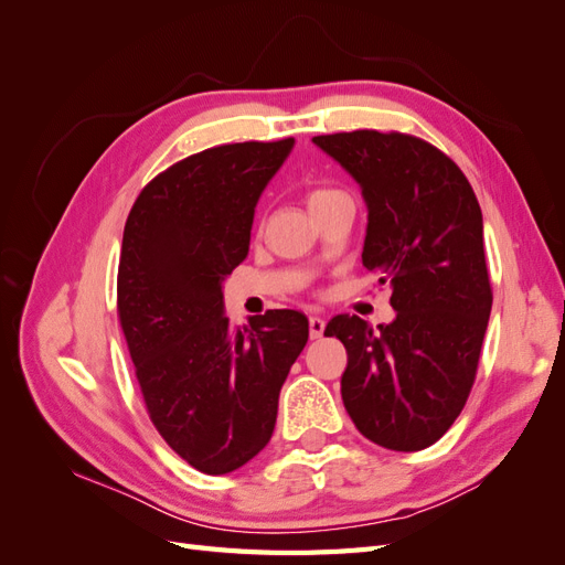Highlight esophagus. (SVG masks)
<instances>
[{
    "mask_svg": "<svg viewBox=\"0 0 565 565\" xmlns=\"http://www.w3.org/2000/svg\"><path fill=\"white\" fill-rule=\"evenodd\" d=\"M324 332V320L320 316H311L309 318V334L311 339H320Z\"/></svg>",
    "mask_w": 565,
    "mask_h": 565,
    "instance_id": "esophagus-1",
    "label": "esophagus"
}]
</instances>
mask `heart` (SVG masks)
Listing matches in <instances>:
<instances>
[{
	"instance_id": "obj_1",
	"label": "heart",
	"mask_w": 565,
	"mask_h": 565,
	"mask_svg": "<svg viewBox=\"0 0 565 565\" xmlns=\"http://www.w3.org/2000/svg\"><path fill=\"white\" fill-rule=\"evenodd\" d=\"M337 198H349V195L341 193V191H332V188H318V191H313V193L309 195V207L316 210V207H320V204L332 202V200H337Z\"/></svg>"
}]
</instances>
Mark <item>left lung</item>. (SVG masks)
<instances>
[{
  "label": "left lung",
  "mask_w": 565,
  "mask_h": 565,
  "mask_svg": "<svg viewBox=\"0 0 565 565\" xmlns=\"http://www.w3.org/2000/svg\"><path fill=\"white\" fill-rule=\"evenodd\" d=\"M313 143L361 185L363 266L391 287L388 324L334 316L347 347L341 398L355 429L386 450L434 446L465 407L492 292L483 214L459 167L415 136L349 131Z\"/></svg>",
  "instance_id": "obj_1"
}]
</instances>
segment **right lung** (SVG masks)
Returning a JSON list of instances; mask_svg holds the SVG:
<instances>
[{"instance_id": "1", "label": "right lung", "mask_w": 565, "mask_h": 565, "mask_svg": "<svg viewBox=\"0 0 565 565\" xmlns=\"http://www.w3.org/2000/svg\"><path fill=\"white\" fill-rule=\"evenodd\" d=\"M295 148L233 143L169 167L136 198L117 273V313L152 424L177 455L221 476L259 455L309 318L276 309L228 324L224 280L245 262L254 210Z\"/></svg>"}]
</instances>
